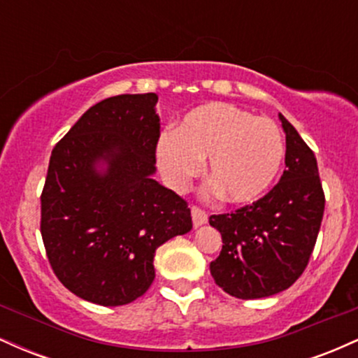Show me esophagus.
<instances>
[{
    "instance_id": "1",
    "label": "esophagus",
    "mask_w": 358,
    "mask_h": 358,
    "mask_svg": "<svg viewBox=\"0 0 358 358\" xmlns=\"http://www.w3.org/2000/svg\"><path fill=\"white\" fill-rule=\"evenodd\" d=\"M192 220H193V227H200V225L207 224L208 215L202 210V208L192 207Z\"/></svg>"
}]
</instances>
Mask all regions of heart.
Returning <instances> with one entry per match:
<instances>
[{"instance_id":"1","label":"heart","mask_w":358,"mask_h":358,"mask_svg":"<svg viewBox=\"0 0 358 358\" xmlns=\"http://www.w3.org/2000/svg\"><path fill=\"white\" fill-rule=\"evenodd\" d=\"M208 158L213 188L227 202L250 203L264 196L285 162V139L268 117L225 102L199 106L183 116L173 133L156 145V162L166 182L183 190Z\"/></svg>"}]
</instances>
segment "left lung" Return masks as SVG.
<instances>
[{
    "instance_id": "1",
    "label": "left lung",
    "mask_w": 358,
    "mask_h": 358,
    "mask_svg": "<svg viewBox=\"0 0 358 358\" xmlns=\"http://www.w3.org/2000/svg\"><path fill=\"white\" fill-rule=\"evenodd\" d=\"M279 119L286 133V170L279 183L252 205L208 219L222 236L210 274L241 299L268 298L293 285L308 266L323 219L315 153L282 114Z\"/></svg>"
}]
</instances>
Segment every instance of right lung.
<instances>
[{
    "label": "right lung",
    "instance_id": "1",
    "mask_svg": "<svg viewBox=\"0 0 358 358\" xmlns=\"http://www.w3.org/2000/svg\"><path fill=\"white\" fill-rule=\"evenodd\" d=\"M156 102L155 92L97 102L52 151L40 199L45 250L62 285L96 305L143 296L156 249L192 231L187 202L153 178Z\"/></svg>",
    "mask_w": 358,
    "mask_h": 358
}]
</instances>
